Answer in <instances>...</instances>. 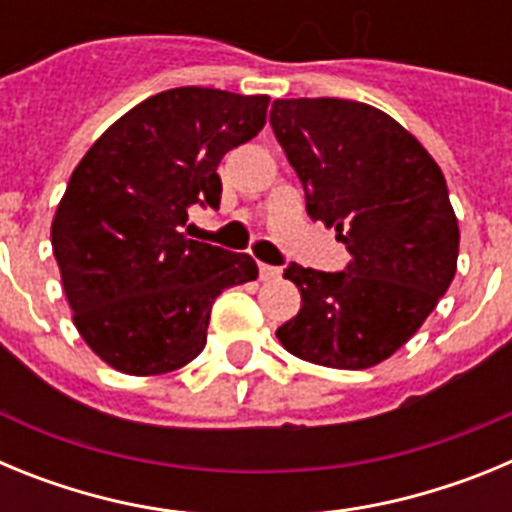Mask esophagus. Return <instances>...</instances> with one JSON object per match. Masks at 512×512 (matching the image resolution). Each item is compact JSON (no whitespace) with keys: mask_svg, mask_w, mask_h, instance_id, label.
<instances>
[{"mask_svg":"<svg viewBox=\"0 0 512 512\" xmlns=\"http://www.w3.org/2000/svg\"><path fill=\"white\" fill-rule=\"evenodd\" d=\"M259 274L264 282H271V279H279L282 277V269L279 266H269V264H261L259 266Z\"/></svg>","mask_w":512,"mask_h":512,"instance_id":"1","label":"esophagus"}]
</instances>
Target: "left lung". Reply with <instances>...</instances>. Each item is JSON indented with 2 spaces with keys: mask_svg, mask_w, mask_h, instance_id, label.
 I'll return each mask as SVG.
<instances>
[{
  "mask_svg": "<svg viewBox=\"0 0 512 512\" xmlns=\"http://www.w3.org/2000/svg\"><path fill=\"white\" fill-rule=\"evenodd\" d=\"M271 130L305 189L307 215L336 225L343 271L289 264L302 307L277 330L289 354L333 369L392 356L433 312L459 259V223L438 164L390 115L354 99H277Z\"/></svg>",
  "mask_w": 512,
  "mask_h": 512,
  "instance_id": "left-lung-1",
  "label": "left lung"
}]
</instances>
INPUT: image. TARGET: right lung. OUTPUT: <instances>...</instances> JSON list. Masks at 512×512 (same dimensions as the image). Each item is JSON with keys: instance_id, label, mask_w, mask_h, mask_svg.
Instances as JSON below:
<instances>
[{"instance_id": "obj_1", "label": "right lung", "mask_w": 512, "mask_h": 512, "mask_svg": "<svg viewBox=\"0 0 512 512\" xmlns=\"http://www.w3.org/2000/svg\"><path fill=\"white\" fill-rule=\"evenodd\" d=\"M269 97L179 87L122 115L81 158L51 225L74 323L117 372L164 374L207 343L223 289L259 277L248 253L189 241V207H220L217 164L264 128Z\"/></svg>"}]
</instances>
